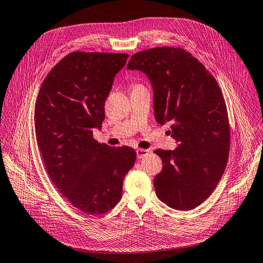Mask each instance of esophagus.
<instances>
[{
    "mask_svg": "<svg viewBox=\"0 0 263 263\" xmlns=\"http://www.w3.org/2000/svg\"><path fill=\"white\" fill-rule=\"evenodd\" d=\"M136 153H137L138 159H142V158H144L145 156L148 155L149 151L148 149H144V148H137Z\"/></svg>",
    "mask_w": 263,
    "mask_h": 263,
    "instance_id": "obj_1",
    "label": "esophagus"
}]
</instances>
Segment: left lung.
I'll use <instances>...</instances> for the list:
<instances>
[{
	"label": "left lung",
	"mask_w": 263,
	"mask_h": 263,
	"mask_svg": "<svg viewBox=\"0 0 263 263\" xmlns=\"http://www.w3.org/2000/svg\"><path fill=\"white\" fill-rule=\"evenodd\" d=\"M127 68L146 74L154 91L155 119L161 125L171 124L178 143L174 151L154 152L163 164L154 179L156 194L172 209L193 210L210 197L228 163L230 124L217 81L182 48L137 52Z\"/></svg>",
	"instance_id": "1"
}]
</instances>
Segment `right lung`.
Returning <instances> with one entry per match:
<instances>
[{
	"mask_svg": "<svg viewBox=\"0 0 263 263\" xmlns=\"http://www.w3.org/2000/svg\"><path fill=\"white\" fill-rule=\"evenodd\" d=\"M128 54L73 51L44 79L34 109L37 146L54 186L87 215L104 214L122 197L136 161L128 146L110 147L92 137Z\"/></svg>",
	"mask_w": 263,
	"mask_h": 263,
	"instance_id": "add662e5",
	"label": "right lung"
}]
</instances>
